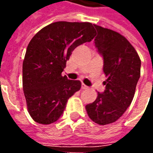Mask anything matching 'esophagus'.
<instances>
[{
	"mask_svg": "<svg viewBox=\"0 0 153 153\" xmlns=\"http://www.w3.org/2000/svg\"><path fill=\"white\" fill-rule=\"evenodd\" d=\"M82 88H83V89H87V88H88V87L86 86L85 84L82 83Z\"/></svg>",
	"mask_w": 153,
	"mask_h": 153,
	"instance_id": "34e87169",
	"label": "esophagus"
}]
</instances>
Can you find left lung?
<instances>
[{
  "mask_svg": "<svg viewBox=\"0 0 153 153\" xmlns=\"http://www.w3.org/2000/svg\"><path fill=\"white\" fill-rule=\"evenodd\" d=\"M97 36L95 47L103 58L106 88L88 104L89 118L101 125L116 121L130 106L140 78L141 60L126 38L117 32L94 25Z\"/></svg>",
  "mask_w": 153,
  "mask_h": 153,
  "instance_id": "8db88e82",
  "label": "left lung"
}]
</instances>
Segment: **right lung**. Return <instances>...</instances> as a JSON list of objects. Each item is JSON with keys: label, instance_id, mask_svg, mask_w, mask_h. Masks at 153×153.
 <instances>
[{"label": "right lung", "instance_id": "obj_1", "mask_svg": "<svg viewBox=\"0 0 153 153\" xmlns=\"http://www.w3.org/2000/svg\"><path fill=\"white\" fill-rule=\"evenodd\" d=\"M95 35L91 23L59 21L42 28L32 38L23 62V89L34 121L50 125L63 114L81 82L68 79L61 73L72 51Z\"/></svg>", "mask_w": 153, "mask_h": 153}]
</instances>
